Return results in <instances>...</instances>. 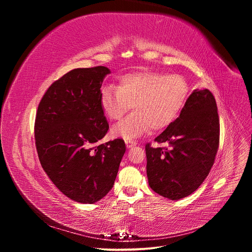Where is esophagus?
<instances>
[{
  "mask_svg": "<svg viewBox=\"0 0 252 252\" xmlns=\"http://www.w3.org/2000/svg\"><path fill=\"white\" fill-rule=\"evenodd\" d=\"M125 143H126L127 148H131V147H133L136 145V143L134 141H131V140H125Z\"/></svg>",
  "mask_w": 252,
  "mask_h": 252,
  "instance_id": "34e87169",
  "label": "esophagus"
}]
</instances>
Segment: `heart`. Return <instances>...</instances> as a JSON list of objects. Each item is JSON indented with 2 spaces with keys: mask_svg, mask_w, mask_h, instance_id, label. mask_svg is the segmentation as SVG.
<instances>
[{
  "mask_svg": "<svg viewBox=\"0 0 252 252\" xmlns=\"http://www.w3.org/2000/svg\"><path fill=\"white\" fill-rule=\"evenodd\" d=\"M189 93L186 80L179 74L143 70L127 73L118 87L107 85L101 90V106L105 116L120 120L131 108L133 112L112 128L114 136L136 138L170 125L179 116Z\"/></svg>",
  "mask_w": 252,
  "mask_h": 252,
  "instance_id": "1",
  "label": "heart"
}]
</instances>
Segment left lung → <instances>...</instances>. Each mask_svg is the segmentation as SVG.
I'll use <instances>...</instances> for the list:
<instances>
[{"instance_id":"8db88e82","label":"left lung","mask_w":252,"mask_h":252,"mask_svg":"<svg viewBox=\"0 0 252 252\" xmlns=\"http://www.w3.org/2000/svg\"><path fill=\"white\" fill-rule=\"evenodd\" d=\"M171 149L147 144V178L158 194L177 201L194 192L215 163L220 142L216 98L208 89H195L180 117L155 139Z\"/></svg>"}]
</instances>
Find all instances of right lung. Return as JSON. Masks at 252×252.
<instances>
[{"label":"right lung","mask_w":252,"mask_h":252,"mask_svg":"<svg viewBox=\"0 0 252 252\" xmlns=\"http://www.w3.org/2000/svg\"><path fill=\"white\" fill-rule=\"evenodd\" d=\"M107 67L77 68L47 89L37 107L35 146L41 165L63 194L94 204L112 188L126 146L98 144L109 125L101 106Z\"/></svg>","instance_id":"right-lung-1"}]
</instances>
